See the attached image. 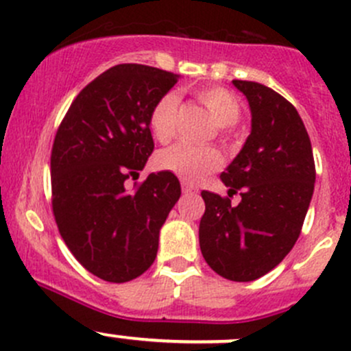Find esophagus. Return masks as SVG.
I'll use <instances>...</instances> for the list:
<instances>
[{"label":"esophagus","instance_id":"34e87169","mask_svg":"<svg viewBox=\"0 0 351 351\" xmlns=\"http://www.w3.org/2000/svg\"><path fill=\"white\" fill-rule=\"evenodd\" d=\"M182 189H183V192L186 193V195H197V193H198V189H197L195 185H192V183L183 182L182 183Z\"/></svg>","mask_w":351,"mask_h":351}]
</instances>
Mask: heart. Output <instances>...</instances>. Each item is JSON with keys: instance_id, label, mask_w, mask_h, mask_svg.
Here are the masks:
<instances>
[{"instance_id": "heart-1", "label": "heart", "mask_w": 351, "mask_h": 351, "mask_svg": "<svg viewBox=\"0 0 351 351\" xmlns=\"http://www.w3.org/2000/svg\"><path fill=\"white\" fill-rule=\"evenodd\" d=\"M202 104L210 112L212 119L221 127H231L241 117V105L232 93L224 88H208L198 93ZM178 95L166 93L154 104L149 113V127L154 139L168 143L175 134ZM156 168L176 175L185 182H198L208 173L222 166V154L215 147H197L190 144H175L159 151L154 158Z\"/></svg>"}]
</instances>
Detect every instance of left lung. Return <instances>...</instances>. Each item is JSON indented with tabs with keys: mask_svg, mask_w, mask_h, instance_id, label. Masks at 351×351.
<instances>
[{
	"mask_svg": "<svg viewBox=\"0 0 351 351\" xmlns=\"http://www.w3.org/2000/svg\"><path fill=\"white\" fill-rule=\"evenodd\" d=\"M251 110V132L222 171L228 195L204 190L198 239L208 267L232 282H251L274 270L302 229L316 168L302 119L282 95L254 81H232Z\"/></svg>",
	"mask_w": 351,
	"mask_h": 351,
	"instance_id": "1",
	"label": "left lung"
}]
</instances>
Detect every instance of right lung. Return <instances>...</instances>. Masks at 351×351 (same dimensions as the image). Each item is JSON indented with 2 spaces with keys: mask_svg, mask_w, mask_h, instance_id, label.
<instances>
[{
  "mask_svg": "<svg viewBox=\"0 0 351 351\" xmlns=\"http://www.w3.org/2000/svg\"><path fill=\"white\" fill-rule=\"evenodd\" d=\"M178 74L119 64L74 98L56 134L51 156L52 210L66 246L90 274L129 282L153 265L159 231L182 195L173 173L136 178L154 149L149 113Z\"/></svg>",
  "mask_w": 351,
  "mask_h": 351,
  "instance_id": "1",
  "label": "right lung"
}]
</instances>
